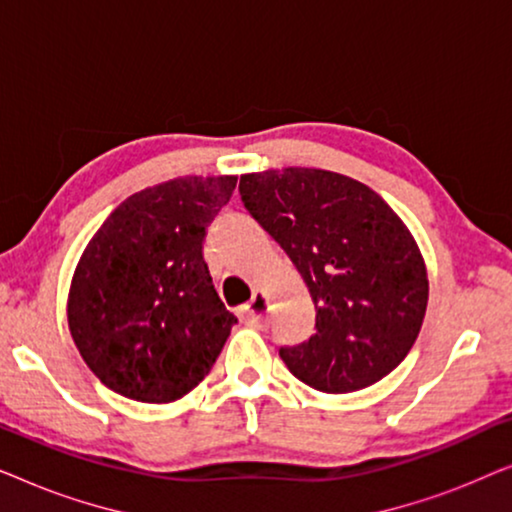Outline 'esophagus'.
Returning a JSON list of instances; mask_svg holds the SVG:
<instances>
[{"mask_svg": "<svg viewBox=\"0 0 512 512\" xmlns=\"http://www.w3.org/2000/svg\"><path fill=\"white\" fill-rule=\"evenodd\" d=\"M268 307H270L268 296H265L263 291H256L254 298H251L249 303L242 307L240 314H242V319L247 321V324L256 326V328H263L265 326V314H268Z\"/></svg>", "mask_w": 512, "mask_h": 512, "instance_id": "1", "label": "esophagus"}]
</instances>
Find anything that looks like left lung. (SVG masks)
Segmentation results:
<instances>
[{"instance_id": "8db88e82", "label": "left lung", "mask_w": 512, "mask_h": 512, "mask_svg": "<svg viewBox=\"0 0 512 512\" xmlns=\"http://www.w3.org/2000/svg\"><path fill=\"white\" fill-rule=\"evenodd\" d=\"M240 195L317 307V333L279 349L286 368L324 394L389 375L415 345L429 303L422 251L401 216L373 188L317 167L242 174Z\"/></svg>"}]
</instances>
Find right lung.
<instances>
[{"mask_svg": "<svg viewBox=\"0 0 512 512\" xmlns=\"http://www.w3.org/2000/svg\"><path fill=\"white\" fill-rule=\"evenodd\" d=\"M235 184L221 174L144 188L83 249L67 321L104 387L139 403H172L212 370L237 317L214 289L202 242Z\"/></svg>", "mask_w": 512, "mask_h": 512, "instance_id": "right-lung-1", "label": "right lung"}]
</instances>
